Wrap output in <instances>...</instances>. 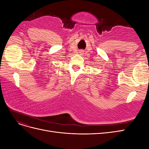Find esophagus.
<instances>
[{
	"label": "esophagus",
	"instance_id": "34e87169",
	"mask_svg": "<svg viewBox=\"0 0 149 149\" xmlns=\"http://www.w3.org/2000/svg\"><path fill=\"white\" fill-rule=\"evenodd\" d=\"M79 53H81V52H79Z\"/></svg>",
	"mask_w": 149,
	"mask_h": 149
}]
</instances>
